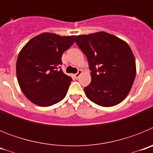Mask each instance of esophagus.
Wrapping results in <instances>:
<instances>
[{"mask_svg": "<svg viewBox=\"0 0 153 153\" xmlns=\"http://www.w3.org/2000/svg\"><path fill=\"white\" fill-rule=\"evenodd\" d=\"M82 74V70H78V72L76 73V74H74V77H75V79H78V78H79V76H80V74Z\"/></svg>", "mask_w": 153, "mask_h": 153, "instance_id": "obj_1", "label": "esophagus"}]
</instances>
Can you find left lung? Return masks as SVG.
I'll return each mask as SVG.
<instances>
[{
    "mask_svg": "<svg viewBox=\"0 0 153 153\" xmlns=\"http://www.w3.org/2000/svg\"><path fill=\"white\" fill-rule=\"evenodd\" d=\"M76 44L86 55L91 82L84 88L89 100L109 107L122 102L136 77V60L126 42L106 32L79 35Z\"/></svg>",
    "mask_w": 153,
    "mask_h": 153,
    "instance_id": "1",
    "label": "left lung"
}]
</instances>
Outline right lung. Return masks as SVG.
I'll list each match as a JSON object with an SVG mask.
<instances>
[{"label": "right lung", "mask_w": 153, "mask_h": 153, "mask_svg": "<svg viewBox=\"0 0 153 153\" xmlns=\"http://www.w3.org/2000/svg\"><path fill=\"white\" fill-rule=\"evenodd\" d=\"M75 36L43 33L25 44L16 64L17 78L25 97L40 106L61 101L72 78L60 68L63 53L74 44Z\"/></svg>", "instance_id": "right-lung-1"}]
</instances>
